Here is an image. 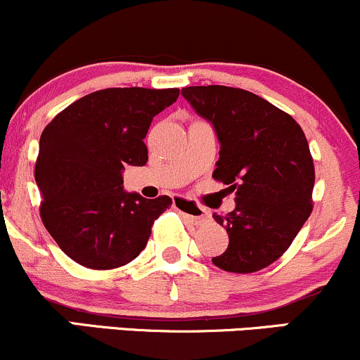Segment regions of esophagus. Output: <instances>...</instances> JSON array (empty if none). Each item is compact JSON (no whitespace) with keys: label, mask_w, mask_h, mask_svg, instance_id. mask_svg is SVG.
<instances>
[{"label":"esophagus","mask_w":360,"mask_h":360,"mask_svg":"<svg viewBox=\"0 0 360 360\" xmlns=\"http://www.w3.org/2000/svg\"><path fill=\"white\" fill-rule=\"evenodd\" d=\"M173 207L179 211L181 216L185 217L187 221H191L192 224H204L207 223L209 219V212L207 209H204L202 205L195 204V202L185 199V197H175L173 199Z\"/></svg>","instance_id":"1"}]
</instances>
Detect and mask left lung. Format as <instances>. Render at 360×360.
Wrapping results in <instances>:
<instances>
[{"instance_id": "left-lung-1", "label": "left lung", "mask_w": 360, "mask_h": 360, "mask_svg": "<svg viewBox=\"0 0 360 360\" xmlns=\"http://www.w3.org/2000/svg\"><path fill=\"white\" fill-rule=\"evenodd\" d=\"M181 95L212 122L219 160L212 176L234 192L236 207L214 214L229 245L216 267L252 274L284 255L313 211L314 165L300 124L241 88L187 86Z\"/></svg>"}]
</instances>
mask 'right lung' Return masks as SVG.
I'll use <instances>...</instances> for the list:
<instances>
[{"instance_id": "add662e5", "label": "right lung", "mask_w": 360, "mask_h": 360, "mask_svg": "<svg viewBox=\"0 0 360 360\" xmlns=\"http://www.w3.org/2000/svg\"><path fill=\"white\" fill-rule=\"evenodd\" d=\"M179 95V88H107L76 100L44 129L35 163L40 219L76 264L110 270L146 248L172 199L127 193L122 169L146 165L153 117Z\"/></svg>"}]
</instances>
